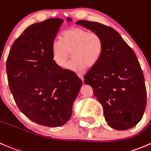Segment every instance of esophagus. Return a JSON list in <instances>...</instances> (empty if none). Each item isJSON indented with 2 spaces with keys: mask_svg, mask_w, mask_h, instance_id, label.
Here are the masks:
<instances>
[{
  "mask_svg": "<svg viewBox=\"0 0 151 151\" xmlns=\"http://www.w3.org/2000/svg\"><path fill=\"white\" fill-rule=\"evenodd\" d=\"M77 76H78V77H79V78H80L81 80L82 81H83V75H82V74L78 73V74H77Z\"/></svg>",
  "mask_w": 151,
  "mask_h": 151,
  "instance_id": "obj_1",
  "label": "esophagus"
}]
</instances>
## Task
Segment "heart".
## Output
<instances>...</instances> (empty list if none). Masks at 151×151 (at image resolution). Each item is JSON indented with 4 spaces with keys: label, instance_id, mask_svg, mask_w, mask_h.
<instances>
[{
    "label": "heart",
    "instance_id": "heart-1",
    "mask_svg": "<svg viewBox=\"0 0 151 151\" xmlns=\"http://www.w3.org/2000/svg\"><path fill=\"white\" fill-rule=\"evenodd\" d=\"M104 50V42L99 34L79 27H72L63 32L60 40L51 45L52 59L59 68H65L71 53L73 61L69 68L80 71L91 68L99 62Z\"/></svg>",
    "mask_w": 151,
    "mask_h": 151
}]
</instances>
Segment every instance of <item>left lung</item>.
<instances>
[{"label": "left lung", "instance_id": "1", "mask_svg": "<svg viewBox=\"0 0 151 151\" xmlns=\"http://www.w3.org/2000/svg\"><path fill=\"white\" fill-rule=\"evenodd\" d=\"M76 23L99 34L104 42L101 59L84 76V83L93 89L109 126L120 131L133 128L141 120L147 102L144 76L134 51L111 27L83 20Z\"/></svg>", "mask_w": 151, "mask_h": 151}]
</instances>
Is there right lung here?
<instances>
[{
  "mask_svg": "<svg viewBox=\"0 0 151 151\" xmlns=\"http://www.w3.org/2000/svg\"><path fill=\"white\" fill-rule=\"evenodd\" d=\"M63 22L50 18L28 26L14 42L6 60L9 86L19 109L45 126H62L70 119L82 85L75 73L52 59V43Z\"/></svg>",
  "mask_w": 151,
  "mask_h": 151,
  "instance_id": "obj_1",
  "label": "right lung"
}]
</instances>
